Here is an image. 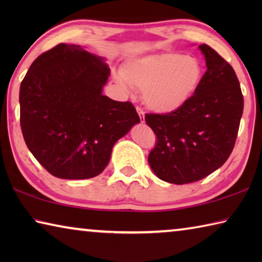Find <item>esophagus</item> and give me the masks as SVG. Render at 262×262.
Masks as SVG:
<instances>
[{
    "mask_svg": "<svg viewBox=\"0 0 262 262\" xmlns=\"http://www.w3.org/2000/svg\"><path fill=\"white\" fill-rule=\"evenodd\" d=\"M136 111H137V113H139V115H140L141 122H144V112H143V110H142L141 107H139V106H137Z\"/></svg>",
    "mask_w": 262,
    "mask_h": 262,
    "instance_id": "34e87169",
    "label": "esophagus"
}]
</instances>
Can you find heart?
Returning a JSON list of instances; mask_svg holds the SVG:
<instances>
[{
    "instance_id": "b5f03b06",
    "label": "heart",
    "mask_w": 262,
    "mask_h": 262,
    "mask_svg": "<svg viewBox=\"0 0 262 262\" xmlns=\"http://www.w3.org/2000/svg\"><path fill=\"white\" fill-rule=\"evenodd\" d=\"M205 70L196 57L164 52L133 60L115 82L123 90H142L144 104L158 113L173 112L187 103L200 88Z\"/></svg>"
}]
</instances>
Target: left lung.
Returning <instances> with one entry per match:
<instances>
[{
  "instance_id": "left-lung-1",
  "label": "left lung",
  "mask_w": 262,
  "mask_h": 262,
  "mask_svg": "<svg viewBox=\"0 0 262 262\" xmlns=\"http://www.w3.org/2000/svg\"><path fill=\"white\" fill-rule=\"evenodd\" d=\"M207 72L200 88L183 107L145 114L156 135L150 167L159 179L184 185L201 180L227 162L236 143L244 108L237 75L210 46H199Z\"/></svg>"
}]
</instances>
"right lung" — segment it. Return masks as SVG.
I'll list each match as a JSON object with an SVG mask.
<instances>
[{"mask_svg": "<svg viewBox=\"0 0 262 262\" xmlns=\"http://www.w3.org/2000/svg\"><path fill=\"white\" fill-rule=\"evenodd\" d=\"M110 68L78 45L59 43L31 64L20 84V127L34 158L56 178L104 171L115 142L140 117L130 101L101 94Z\"/></svg>", "mask_w": 262, "mask_h": 262, "instance_id": "1", "label": "right lung"}]
</instances>
